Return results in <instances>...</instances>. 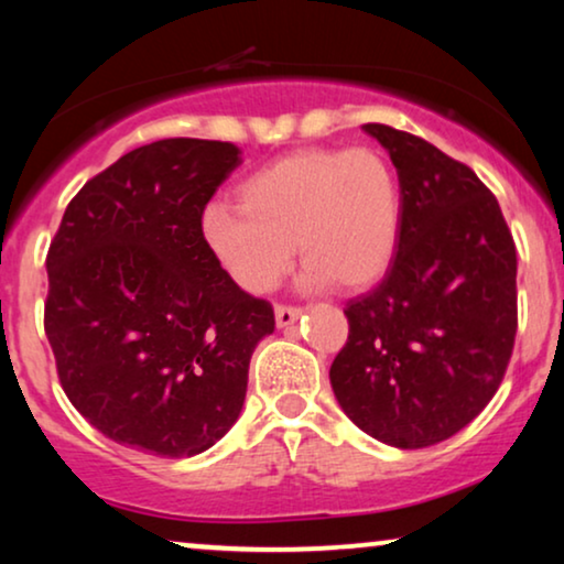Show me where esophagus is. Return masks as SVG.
Instances as JSON below:
<instances>
[{
  "label": "esophagus",
  "instance_id": "34e87169",
  "mask_svg": "<svg viewBox=\"0 0 564 564\" xmlns=\"http://www.w3.org/2000/svg\"><path fill=\"white\" fill-rule=\"evenodd\" d=\"M300 315H303V311H300V307H295V305H276L274 307V318H276V326H280V328L292 326V323H295Z\"/></svg>",
  "mask_w": 564,
  "mask_h": 564
}]
</instances>
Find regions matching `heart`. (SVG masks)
<instances>
[{
    "instance_id": "b5f03b06",
    "label": "heart",
    "mask_w": 564,
    "mask_h": 564,
    "mask_svg": "<svg viewBox=\"0 0 564 564\" xmlns=\"http://www.w3.org/2000/svg\"><path fill=\"white\" fill-rule=\"evenodd\" d=\"M236 199L207 207L203 230L230 276L257 295L276 288L295 241L311 288H369L390 267L403 220L395 169L369 145L292 151L246 176Z\"/></svg>"
}]
</instances>
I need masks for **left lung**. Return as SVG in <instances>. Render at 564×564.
<instances>
[{"mask_svg":"<svg viewBox=\"0 0 564 564\" xmlns=\"http://www.w3.org/2000/svg\"><path fill=\"white\" fill-rule=\"evenodd\" d=\"M365 130L398 169L403 220L384 280L344 307L349 338L330 388L365 434L423 449L500 388L519 326L516 243L473 169L405 130Z\"/></svg>","mask_w":564,"mask_h":564,"instance_id":"left-lung-1","label":"left lung"}]
</instances>
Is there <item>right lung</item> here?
<instances>
[{"instance_id": "add662e5", "label": "right lung", "mask_w": 564, "mask_h": 564, "mask_svg": "<svg viewBox=\"0 0 564 564\" xmlns=\"http://www.w3.org/2000/svg\"><path fill=\"white\" fill-rule=\"evenodd\" d=\"M241 164L234 143L164 138L76 192L45 269V336L72 405L112 442L195 457L243 408L274 311L230 280L203 213Z\"/></svg>"}]
</instances>
